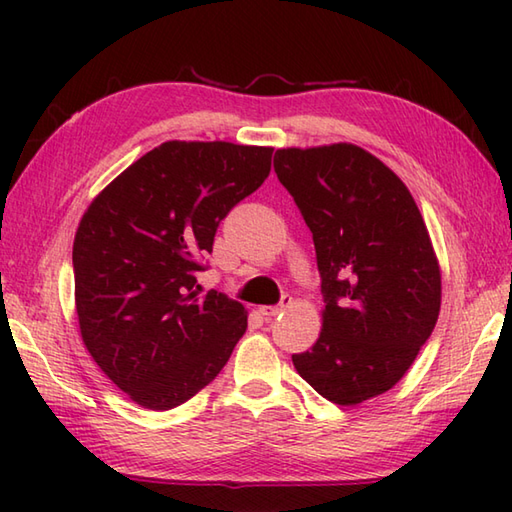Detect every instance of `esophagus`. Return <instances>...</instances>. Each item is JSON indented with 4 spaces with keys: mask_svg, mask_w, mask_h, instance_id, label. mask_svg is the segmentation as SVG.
Wrapping results in <instances>:
<instances>
[{
    "mask_svg": "<svg viewBox=\"0 0 512 512\" xmlns=\"http://www.w3.org/2000/svg\"><path fill=\"white\" fill-rule=\"evenodd\" d=\"M290 301L292 299L288 295H284V297H281V303H277V306H262V308H259V314H262L266 321H270L273 317H277V314L284 310Z\"/></svg>",
    "mask_w": 512,
    "mask_h": 512,
    "instance_id": "obj_1",
    "label": "esophagus"
}]
</instances>
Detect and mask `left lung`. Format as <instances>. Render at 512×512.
I'll return each instance as SVG.
<instances>
[{"mask_svg": "<svg viewBox=\"0 0 512 512\" xmlns=\"http://www.w3.org/2000/svg\"><path fill=\"white\" fill-rule=\"evenodd\" d=\"M275 173L312 233L325 303L317 343L292 363L336 405L385 394L440 314V266L418 206L394 171L350 143L277 149Z\"/></svg>", "mask_w": 512, "mask_h": 512, "instance_id": "1", "label": "left lung"}]
</instances>
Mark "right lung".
I'll return each mask as SVG.
<instances>
[{
    "mask_svg": "<svg viewBox=\"0 0 512 512\" xmlns=\"http://www.w3.org/2000/svg\"><path fill=\"white\" fill-rule=\"evenodd\" d=\"M273 147L169 140L96 195L72 266L83 343L140 407L167 411L222 372L246 310L195 273L217 226L270 173Z\"/></svg>",
    "mask_w": 512,
    "mask_h": 512,
    "instance_id": "1",
    "label": "right lung"
}]
</instances>
